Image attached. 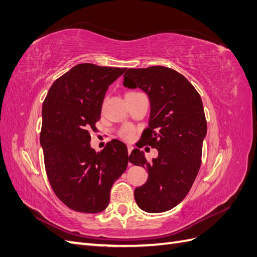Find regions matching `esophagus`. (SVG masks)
I'll return each instance as SVG.
<instances>
[{"label": "esophagus", "mask_w": 257, "mask_h": 257, "mask_svg": "<svg viewBox=\"0 0 257 257\" xmlns=\"http://www.w3.org/2000/svg\"><path fill=\"white\" fill-rule=\"evenodd\" d=\"M127 151H128V154H130L132 151H133V147H132L131 145H128V146H127ZM128 165L131 166V164H128Z\"/></svg>", "instance_id": "esophagus-1"}]
</instances>
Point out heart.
Instances as JSON below:
<instances>
[{
    "instance_id": "obj_1",
    "label": "heart",
    "mask_w": 257,
    "mask_h": 257,
    "mask_svg": "<svg viewBox=\"0 0 257 257\" xmlns=\"http://www.w3.org/2000/svg\"><path fill=\"white\" fill-rule=\"evenodd\" d=\"M131 93H134V92H127L126 94H131ZM120 136L125 139V141H132V139L135 137V128L131 125L123 126L120 131Z\"/></svg>"
}]
</instances>
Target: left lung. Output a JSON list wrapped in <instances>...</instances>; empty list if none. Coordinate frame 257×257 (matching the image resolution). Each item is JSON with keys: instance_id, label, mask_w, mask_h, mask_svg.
<instances>
[{"instance_id": "left-lung-1", "label": "left lung", "mask_w": 257, "mask_h": 257, "mask_svg": "<svg viewBox=\"0 0 257 257\" xmlns=\"http://www.w3.org/2000/svg\"><path fill=\"white\" fill-rule=\"evenodd\" d=\"M123 77L125 87L141 88L150 99L149 127L137 147L159 151L152 162L139 149L128 157L148 170L147 182L135 189L136 204L146 212H164L186 196L200 168L207 133L203 102L192 83L169 67L128 68Z\"/></svg>"}]
</instances>
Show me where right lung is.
<instances>
[{
    "label": "right lung",
    "mask_w": 257,
    "mask_h": 257,
    "mask_svg": "<svg viewBox=\"0 0 257 257\" xmlns=\"http://www.w3.org/2000/svg\"><path fill=\"white\" fill-rule=\"evenodd\" d=\"M125 68L81 63L52 83L43 103L41 145L52 191L68 208L97 213L110 200L113 182L127 167L125 144L112 139L95 152L92 131L108 87Z\"/></svg>",
    "instance_id": "obj_1"
}]
</instances>
